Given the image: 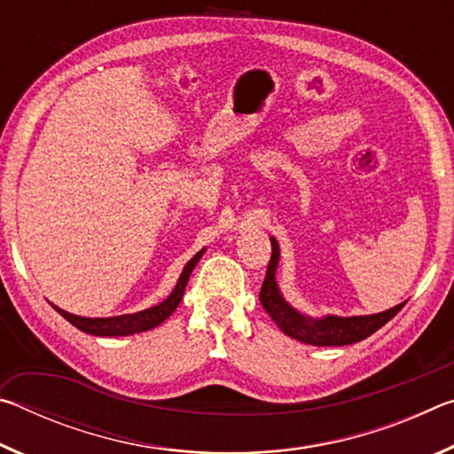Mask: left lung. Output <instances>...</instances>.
Wrapping results in <instances>:
<instances>
[{
	"mask_svg": "<svg viewBox=\"0 0 454 454\" xmlns=\"http://www.w3.org/2000/svg\"><path fill=\"white\" fill-rule=\"evenodd\" d=\"M270 242L272 256L270 262H268L262 288H260V302H262L264 310L270 314L282 333L288 334L290 338H296V340L304 344H312V347H344V344L364 340L366 336H371L380 326L387 325L390 318H395L398 310L404 306L403 302L395 306V309L384 310L380 314H371V317H326L320 320L306 318L301 312L292 309L278 292V284H276L274 274L276 266H278L280 248L276 238H270Z\"/></svg>",
	"mask_w": 454,
	"mask_h": 454,
	"instance_id": "left-lung-1",
	"label": "left lung"
}]
</instances>
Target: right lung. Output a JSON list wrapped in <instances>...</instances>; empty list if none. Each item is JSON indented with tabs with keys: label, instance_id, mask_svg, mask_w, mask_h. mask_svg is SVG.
<instances>
[{
	"label": "right lung",
	"instance_id": "1",
	"mask_svg": "<svg viewBox=\"0 0 454 454\" xmlns=\"http://www.w3.org/2000/svg\"><path fill=\"white\" fill-rule=\"evenodd\" d=\"M202 252L204 250H200L198 254L192 258L186 266H184V272L180 274L178 284H176L172 294L158 306H152V309H145L136 314H124V317H112V318H83V317H75V314L61 310L58 306H53V309H56L67 322H72L75 328H80L82 333H88L94 336H128V334L144 333V330H152L153 326L162 325V322L170 317L176 309H178V304L184 296V290H186L190 274L198 264Z\"/></svg>",
	"mask_w": 454,
	"mask_h": 454
}]
</instances>
